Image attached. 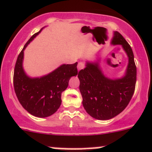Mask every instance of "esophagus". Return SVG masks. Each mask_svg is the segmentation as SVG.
Listing matches in <instances>:
<instances>
[{"label":"esophagus","instance_id":"esophagus-1","mask_svg":"<svg viewBox=\"0 0 152 152\" xmlns=\"http://www.w3.org/2000/svg\"><path fill=\"white\" fill-rule=\"evenodd\" d=\"M84 67H85L84 63H83V62H79V63H78V64H77L78 71L81 70V69H83Z\"/></svg>","mask_w":152,"mask_h":152}]
</instances>
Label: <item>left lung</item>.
I'll list each match as a JSON object with an SVG mask.
<instances>
[{"instance_id": "8db88e82", "label": "left lung", "mask_w": 152, "mask_h": 152, "mask_svg": "<svg viewBox=\"0 0 152 152\" xmlns=\"http://www.w3.org/2000/svg\"><path fill=\"white\" fill-rule=\"evenodd\" d=\"M111 44L121 46L128 57L124 76L114 79L105 76L100 66V59L87 61L85 69L78 73L83 107L90 116L101 121L113 118L126 108L134 95L136 82V67L130 45L118 31H114Z\"/></svg>"}]
</instances>
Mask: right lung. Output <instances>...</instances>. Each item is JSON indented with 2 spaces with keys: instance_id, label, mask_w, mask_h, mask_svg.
Listing matches in <instances>:
<instances>
[{
  "instance_id": "right-lung-1",
  "label": "right lung",
  "mask_w": 152,
  "mask_h": 152,
  "mask_svg": "<svg viewBox=\"0 0 152 152\" xmlns=\"http://www.w3.org/2000/svg\"><path fill=\"white\" fill-rule=\"evenodd\" d=\"M31 37L17 58L13 75V85L18 101L32 115L46 118L52 115L62 103L61 95L67 89L69 79L77 75V62L63 64L49 74L31 77L23 67L24 50L42 29Z\"/></svg>"
}]
</instances>
